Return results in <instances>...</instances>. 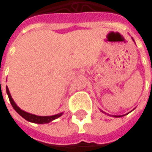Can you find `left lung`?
<instances>
[{"label":"left lung","mask_w":152,"mask_h":152,"mask_svg":"<svg viewBox=\"0 0 152 152\" xmlns=\"http://www.w3.org/2000/svg\"><path fill=\"white\" fill-rule=\"evenodd\" d=\"M133 40H134V39H133ZM114 116H115V117H121V116H123V115H114Z\"/></svg>","instance_id":"8db88e82"}]
</instances>
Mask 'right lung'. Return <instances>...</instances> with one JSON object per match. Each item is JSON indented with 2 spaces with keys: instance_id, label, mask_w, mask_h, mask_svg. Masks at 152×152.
<instances>
[{
  "instance_id": "1",
  "label": "right lung",
  "mask_w": 152,
  "mask_h": 152,
  "mask_svg": "<svg viewBox=\"0 0 152 152\" xmlns=\"http://www.w3.org/2000/svg\"><path fill=\"white\" fill-rule=\"evenodd\" d=\"M6 90H7V95H8L11 104H12V106L13 107V109L15 110L17 112L21 115L22 117H23L25 120H27L28 122H34V123H38V124H44V123H48V122H52V121L55 120L58 117H59V116H61V115H63V112L58 113V114H57V115H48V116H41V115H33V114L28 113V112H26V111H24L23 110L20 109V108L17 105L16 103L13 101V99H12V96H11L10 92H9V89L7 88V86L6 87Z\"/></svg>"
}]
</instances>
